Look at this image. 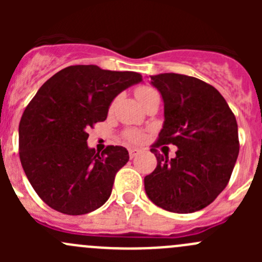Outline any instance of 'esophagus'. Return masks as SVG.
<instances>
[{"mask_svg": "<svg viewBox=\"0 0 262 262\" xmlns=\"http://www.w3.org/2000/svg\"><path fill=\"white\" fill-rule=\"evenodd\" d=\"M139 153H141V149H138V148H129V157L130 158H134Z\"/></svg>", "mask_w": 262, "mask_h": 262, "instance_id": "esophagus-1", "label": "esophagus"}]
</instances>
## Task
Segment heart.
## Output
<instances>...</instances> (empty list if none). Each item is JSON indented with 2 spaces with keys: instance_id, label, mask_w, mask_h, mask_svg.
<instances>
[{
  "instance_id": "1",
  "label": "heart",
  "mask_w": 262,
  "mask_h": 262,
  "mask_svg": "<svg viewBox=\"0 0 262 262\" xmlns=\"http://www.w3.org/2000/svg\"><path fill=\"white\" fill-rule=\"evenodd\" d=\"M134 94H136V97L138 99V101L141 102L142 105H143L148 99H150V97L160 96L158 92L149 86L138 87ZM114 105H115V101H113L112 105H110V109H113ZM143 137H144L143 133L139 130H136V129H126V130L124 132V138L129 142H133V143H138V142H141L142 139H143Z\"/></svg>"
}]
</instances>
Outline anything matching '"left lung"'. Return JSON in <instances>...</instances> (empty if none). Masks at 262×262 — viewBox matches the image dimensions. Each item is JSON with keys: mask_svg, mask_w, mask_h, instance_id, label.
<instances>
[{"mask_svg": "<svg viewBox=\"0 0 262 262\" xmlns=\"http://www.w3.org/2000/svg\"><path fill=\"white\" fill-rule=\"evenodd\" d=\"M161 92L165 123L150 152L157 167L144 178V189L157 207L172 213H194L208 207L231 179L239 152L236 116L212 84L179 73L150 76ZM175 144L168 160L155 149Z\"/></svg>", "mask_w": 262, "mask_h": 262, "instance_id": "8db88e82", "label": "left lung"}]
</instances>
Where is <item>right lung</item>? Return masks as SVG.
<instances>
[{
	"label": "right lung",
	"mask_w": 262,
	"mask_h": 262,
	"mask_svg": "<svg viewBox=\"0 0 262 262\" xmlns=\"http://www.w3.org/2000/svg\"><path fill=\"white\" fill-rule=\"evenodd\" d=\"M141 81L137 72L70 66L29 102L18 125V155L33 189L52 209L81 215L109 199L129 153L121 146H107L101 153L89 148L87 130L106 119L123 90Z\"/></svg>",
	"instance_id": "1"
}]
</instances>
